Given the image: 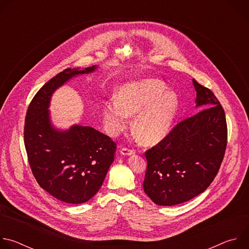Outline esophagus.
Here are the masks:
<instances>
[{"mask_svg":"<svg viewBox=\"0 0 249 249\" xmlns=\"http://www.w3.org/2000/svg\"><path fill=\"white\" fill-rule=\"evenodd\" d=\"M120 154L123 156H132L135 154V150L132 149H128V148H122L120 150Z\"/></svg>","mask_w":249,"mask_h":249,"instance_id":"esophagus-1","label":"esophagus"}]
</instances>
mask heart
Instances as JSON below:
<instances>
[{"mask_svg":"<svg viewBox=\"0 0 249 249\" xmlns=\"http://www.w3.org/2000/svg\"><path fill=\"white\" fill-rule=\"evenodd\" d=\"M157 79H143L122 85L116 98L106 100L103 119L107 131L117 136L135 116L133 129L145 145H155L172 130L179 109V99L174 90Z\"/></svg>","mask_w":249,"mask_h":249,"instance_id":"b5f03b06","label":"heart"}]
</instances>
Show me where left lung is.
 I'll return each mask as SVG.
<instances>
[{"instance_id":"obj_1","label":"left lung","mask_w":249,"mask_h":249,"mask_svg":"<svg viewBox=\"0 0 249 249\" xmlns=\"http://www.w3.org/2000/svg\"><path fill=\"white\" fill-rule=\"evenodd\" d=\"M192 82L200 111L179 122L145 153L148 166L144 191L160 206L181 204L204 192L214 180L225 156V111L212 90L194 79Z\"/></svg>"}]
</instances>
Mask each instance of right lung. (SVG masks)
<instances>
[{
    "label": "right lung",
    "mask_w": 249,
    "mask_h": 249,
    "mask_svg": "<svg viewBox=\"0 0 249 249\" xmlns=\"http://www.w3.org/2000/svg\"><path fill=\"white\" fill-rule=\"evenodd\" d=\"M96 68L64 70L35 94L25 116L24 146L32 173L41 188L65 203L82 204L92 198L114 160L116 144L108 136L78 124L59 130L48 109L58 88Z\"/></svg>",
    "instance_id": "1"
}]
</instances>
